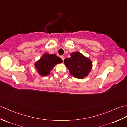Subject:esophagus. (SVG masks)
Segmentation results:
<instances>
[{
  "label": "esophagus",
  "mask_w": 127,
  "mask_h": 127,
  "mask_svg": "<svg viewBox=\"0 0 127 127\" xmlns=\"http://www.w3.org/2000/svg\"><path fill=\"white\" fill-rule=\"evenodd\" d=\"M61 58H62V60H63V61H64V56H61Z\"/></svg>",
  "instance_id": "esophagus-1"
}]
</instances>
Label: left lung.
I'll use <instances>...</instances> for the list:
<instances>
[{"mask_svg":"<svg viewBox=\"0 0 127 127\" xmlns=\"http://www.w3.org/2000/svg\"><path fill=\"white\" fill-rule=\"evenodd\" d=\"M64 62L70 74L78 79L87 77L93 67L92 61L78 51L72 52L70 57L65 59Z\"/></svg>","mask_w":127,"mask_h":127,"instance_id":"left-lung-1","label":"left lung"}]
</instances>
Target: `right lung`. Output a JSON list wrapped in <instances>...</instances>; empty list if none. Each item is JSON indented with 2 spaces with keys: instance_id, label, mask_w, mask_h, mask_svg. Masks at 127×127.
I'll return each instance as SVG.
<instances>
[{
  "instance_id": "add662e5",
  "label": "right lung",
  "mask_w": 127,
  "mask_h": 127,
  "mask_svg": "<svg viewBox=\"0 0 127 127\" xmlns=\"http://www.w3.org/2000/svg\"><path fill=\"white\" fill-rule=\"evenodd\" d=\"M62 62V60L56 55L45 53L34 63V66L38 74L41 76H46L50 74L56 64Z\"/></svg>"
}]
</instances>
